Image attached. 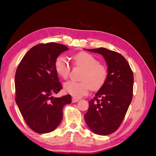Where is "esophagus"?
<instances>
[{"label": "esophagus", "mask_w": 156, "mask_h": 156, "mask_svg": "<svg viewBox=\"0 0 156 156\" xmlns=\"http://www.w3.org/2000/svg\"><path fill=\"white\" fill-rule=\"evenodd\" d=\"M72 103H76L77 101H79V99H77V98H72Z\"/></svg>", "instance_id": "obj_1"}]
</instances>
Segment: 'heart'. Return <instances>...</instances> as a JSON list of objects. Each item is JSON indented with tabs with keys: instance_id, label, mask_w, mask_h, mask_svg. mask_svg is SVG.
<instances>
[{
	"instance_id": "obj_1",
	"label": "heart",
	"mask_w": 156,
	"mask_h": 156,
	"mask_svg": "<svg viewBox=\"0 0 156 156\" xmlns=\"http://www.w3.org/2000/svg\"><path fill=\"white\" fill-rule=\"evenodd\" d=\"M75 66L84 69L82 73L81 82L68 81L64 84V90L74 98H79L87 95L90 88L98 90L105 83L108 71L107 68L100 64L99 60L93 55L86 52H81L72 57ZM55 70L62 79L69 76L71 67L68 61L64 56H59L55 61Z\"/></svg>"
}]
</instances>
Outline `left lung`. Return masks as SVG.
<instances>
[{"mask_svg":"<svg viewBox=\"0 0 156 156\" xmlns=\"http://www.w3.org/2000/svg\"><path fill=\"white\" fill-rule=\"evenodd\" d=\"M104 57L108 71L107 79L88 101L89 108L84 115L88 127L97 135H107L118 129L133 98V74L123 56L106 48L87 49Z\"/></svg>","mask_w":156,"mask_h":156,"instance_id":"left-lung-1","label":"left lung"}]
</instances>
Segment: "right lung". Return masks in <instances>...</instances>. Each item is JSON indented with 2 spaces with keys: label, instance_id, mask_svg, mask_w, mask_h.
<instances>
[{
  "label": "right lung",
  "instance_id": "add662e5",
  "mask_svg": "<svg viewBox=\"0 0 156 156\" xmlns=\"http://www.w3.org/2000/svg\"><path fill=\"white\" fill-rule=\"evenodd\" d=\"M68 49L54 42L32 48L17 69L16 101L27 124L37 133L54 131L62 120V109L69 104V94L60 98L52 95L62 89L55 64L60 53Z\"/></svg>",
  "mask_w": 156,
  "mask_h": 156
}]
</instances>
